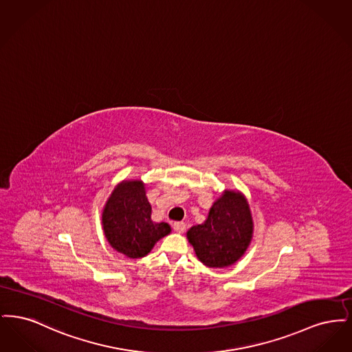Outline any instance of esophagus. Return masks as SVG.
Here are the masks:
<instances>
[{"instance_id":"1","label":"esophagus","mask_w":352,"mask_h":352,"mask_svg":"<svg viewBox=\"0 0 352 352\" xmlns=\"http://www.w3.org/2000/svg\"><path fill=\"white\" fill-rule=\"evenodd\" d=\"M173 228H174V231L177 234H184V230H186V224H184V221H175L173 224Z\"/></svg>"}]
</instances>
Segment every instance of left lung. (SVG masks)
I'll list each match as a JSON object with an SVG mask.
<instances>
[{
    "label": "left lung",
    "mask_w": 352,
    "mask_h": 352,
    "mask_svg": "<svg viewBox=\"0 0 352 352\" xmlns=\"http://www.w3.org/2000/svg\"><path fill=\"white\" fill-rule=\"evenodd\" d=\"M252 231L247 199L240 192L226 191L211 207L207 220L188 230L187 239L204 265L224 268L244 254Z\"/></svg>",
    "instance_id": "8db88e82"
}]
</instances>
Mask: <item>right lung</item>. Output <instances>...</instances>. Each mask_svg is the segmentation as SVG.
Listing matches in <instances>:
<instances>
[{
    "label": "right lung",
    "mask_w": 352,
    "mask_h": 352,
    "mask_svg": "<svg viewBox=\"0 0 352 352\" xmlns=\"http://www.w3.org/2000/svg\"><path fill=\"white\" fill-rule=\"evenodd\" d=\"M151 215L144 184L122 182L113 190L102 211L105 237L120 253L131 258L144 257L161 237L170 234L168 223H153Z\"/></svg>",
    "instance_id": "obj_1"
}]
</instances>
